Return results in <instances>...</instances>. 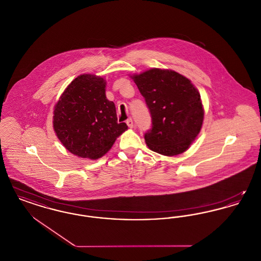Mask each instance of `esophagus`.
I'll list each match as a JSON object with an SVG mask.
<instances>
[{"label":"esophagus","mask_w":261,"mask_h":261,"mask_svg":"<svg viewBox=\"0 0 261 261\" xmlns=\"http://www.w3.org/2000/svg\"><path fill=\"white\" fill-rule=\"evenodd\" d=\"M126 123H127V125H128V127L129 128H134L135 127V124H134V121L131 119V118H129L127 121H126Z\"/></svg>","instance_id":"1"}]
</instances>
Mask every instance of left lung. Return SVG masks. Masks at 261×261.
Returning <instances> with one entry per match:
<instances>
[{
  "mask_svg": "<svg viewBox=\"0 0 261 261\" xmlns=\"http://www.w3.org/2000/svg\"><path fill=\"white\" fill-rule=\"evenodd\" d=\"M151 116L145 134L149 149L163 155L184 152L199 135L203 109L198 89L173 70L151 68L133 75Z\"/></svg>",
  "mask_w": 261,
  "mask_h": 261,
  "instance_id": "obj_1",
  "label": "left lung"
}]
</instances>
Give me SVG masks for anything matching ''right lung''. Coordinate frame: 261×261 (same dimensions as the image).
Masks as SVG:
<instances>
[{"label":"right lung","mask_w":261,"mask_h":261,"mask_svg":"<svg viewBox=\"0 0 261 261\" xmlns=\"http://www.w3.org/2000/svg\"><path fill=\"white\" fill-rule=\"evenodd\" d=\"M103 78L82 74L62 93L54 111V130L63 147L83 159L98 160L127 130L118 123L113 101L106 97Z\"/></svg>","instance_id":"1"}]
</instances>
